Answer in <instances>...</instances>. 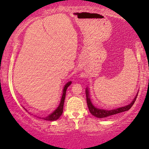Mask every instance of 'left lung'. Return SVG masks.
<instances>
[{"label": "left lung", "instance_id": "left-lung-1", "mask_svg": "<svg viewBox=\"0 0 149 149\" xmlns=\"http://www.w3.org/2000/svg\"><path fill=\"white\" fill-rule=\"evenodd\" d=\"M85 93H86V100H87V107L89 108V112H90L91 114L95 117H96L97 118H105L107 117H110V116L116 115V114L122 113V112L128 111L131 109V107L133 106V104L135 102L136 97L138 96V94L136 95V97H134V99L132 100V102L130 104H128L125 107H120L118 108V109H113V110H110V111H108V110H104V109H97V108L95 107L91 103V100L89 98V90L88 89L86 88V90H85Z\"/></svg>", "mask_w": 149, "mask_h": 149}]
</instances>
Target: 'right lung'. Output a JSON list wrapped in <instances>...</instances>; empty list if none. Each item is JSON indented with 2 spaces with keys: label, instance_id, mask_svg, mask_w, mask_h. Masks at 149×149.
I'll use <instances>...</instances> for the list:
<instances>
[{
  "label": "right lung",
  "instance_id": "obj_1",
  "mask_svg": "<svg viewBox=\"0 0 149 149\" xmlns=\"http://www.w3.org/2000/svg\"><path fill=\"white\" fill-rule=\"evenodd\" d=\"M71 83H72L71 81H69V82H68L66 85H65L64 89H63V94H62V98H61L60 105L58 106V107L57 108V109L55 110L52 114H50L49 115H48L47 117H44L43 118L44 120H47V121H56V120L58 119L60 116L62 115V114L63 113V107H64V100H65V97H66V89L69 86H70Z\"/></svg>",
  "mask_w": 149,
  "mask_h": 149
}]
</instances>
